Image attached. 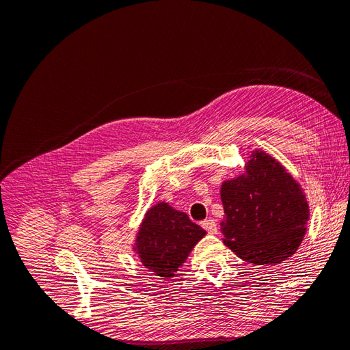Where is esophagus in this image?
Wrapping results in <instances>:
<instances>
[{
    "label": "esophagus",
    "mask_w": 350,
    "mask_h": 350,
    "mask_svg": "<svg viewBox=\"0 0 350 350\" xmlns=\"http://www.w3.org/2000/svg\"><path fill=\"white\" fill-rule=\"evenodd\" d=\"M201 226H203L208 234H217V225L213 219H207L201 221Z\"/></svg>",
    "instance_id": "esophagus-1"
}]
</instances>
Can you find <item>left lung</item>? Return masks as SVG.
Returning a JSON list of instances; mask_svg holds the SVG:
<instances>
[{"label": "left lung", "mask_w": 350, "mask_h": 350, "mask_svg": "<svg viewBox=\"0 0 350 350\" xmlns=\"http://www.w3.org/2000/svg\"><path fill=\"white\" fill-rule=\"evenodd\" d=\"M225 245L248 262L278 264L298 250L310 207L292 175L261 150L251 153L247 174L220 189Z\"/></svg>", "instance_id": "left-lung-1"}]
</instances>
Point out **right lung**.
Listing matches in <instances>:
<instances>
[{
	"mask_svg": "<svg viewBox=\"0 0 350 350\" xmlns=\"http://www.w3.org/2000/svg\"><path fill=\"white\" fill-rule=\"evenodd\" d=\"M206 230L167 203L147 210L135 239V250L146 269L156 276L172 278Z\"/></svg>",
	"mask_w": 350,
	"mask_h": 350,
	"instance_id": "add662e5",
	"label": "right lung"
}]
</instances>
